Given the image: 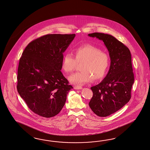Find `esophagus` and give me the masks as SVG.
<instances>
[{
	"mask_svg": "<svg viewBox=\"0 0 150 150\" xmlns=\"http://www.w3.org/2000/svg\"><path fill=\"white\" fill-rule=\"evenodd\" d=\"M74 88L76 90H80V89H82L83 88L81 87L80 86H74Z\"/></svg>",
	"mask_w": 150,
	"mask_h": 150,
	"instance_id": "obj_1",
	"label": "esophagus"
}]
</instances>
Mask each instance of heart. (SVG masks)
<instances>
[{
	"instance_id": "b5f03b06",
	"label": "heart",
	"mask_w": 150,
	"mask_h": 150,
	"mask_svg": "<svg viewBox=\"0 0 150 150\" xmlns=\"http://www.w3.org/2000/svg\"><path fill=\"white\" fill-rule=\"evenodd\" d=\"M73 55L66 53L62 62V69L71 73L76 69L77 64L81 63V72L69 76V81L74 84L83 85L91 81L98 80L105 76L109 67L110 59L107 54L91 45L79 47L73 50Z\"/></svg>"
}]
</instances>
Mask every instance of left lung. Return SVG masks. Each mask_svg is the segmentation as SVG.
I'll return each mask as SVG.
<instances>
[{"label":"left lung","instance_id":"obj_1","mask_svg":"<svg viewBox=\"0 0 150 150\" xmlns=\"http://www.w3.org/2000/svg\"><path fill=\"white\" fill-rule=\"evenodd\" d=\"M88 36L102 40L110 58L107 75L100 84L91 88L93 96L88 103L97 115L106 117L118 111L131 99L134 81L131 52L110 35L94 33Z\"/></svg>","mask_w":150,"mask_h":150}]
</instances>
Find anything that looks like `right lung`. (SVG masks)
Here are the masks:
<instances>
[{
    "label": "right lung",
    "instance_id": "1",
    "mask_svg": "<svg viewBox=\"0 0 150 150\" xmlns=\"http://www.w3.org/2000/svg\"><path fill=\"white\" fill-rule=\"evenodd\" d=\"M75 34H48L29 43L19 59L17 88L34 113L52 117L62 110L73 87L62 73L63 53Z\"/></svg>",
    "mask_w": 150,
    "mask_h": 150
}]
</instances>
